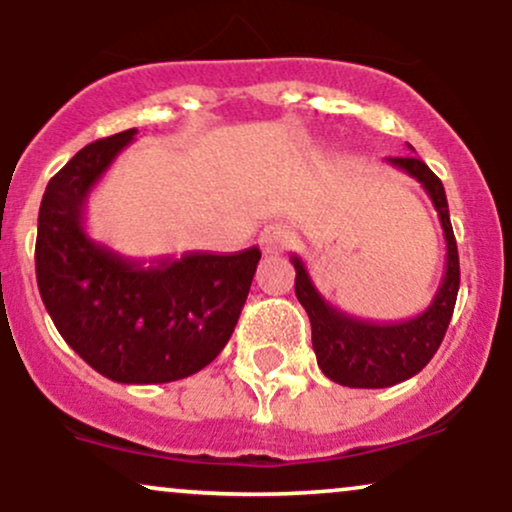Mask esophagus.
<instances>
[{"label": "esophagus", "instance_id": "obj_1", "mask_svg": "<svg viewBox=\"0 0 512 512\" xmlns=\"http://www.w3.org/2000/svg\"><path fill=\"white\" fill-rule=\"evenodd\" d=\"M291 245V228L284 223H269L260 233V248L267 255H279Z\"/></svg>", "mask_w": 512, "mask_h": 512}]
</instances>
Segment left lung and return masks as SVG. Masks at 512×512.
<instances>
[{"instance_id": "8db88e82", "label": "left lung", "mask_w": 512, "mask_h": 512, "mask_svg": "<svg viewBox=\"0 0 512 512\" xmlns=\"http://www.w3.org/2000/svg\"><path fill=\"white\" fill-rule=\"evenodd\" d=\"M407 146L411 149V144ZM387 163L421 182L438 211L440 226H443L445 272L436 296L424 313L402 322H383V325L358 320L325 301V296L317 291L310 279L301 257L291 255V264L296 269V298L301 301L310 317V327H313L317 366L334 383L363 387V390L404 383L411 375L424 370L443 342L452 310H455L457 291H460V257H457L443 182L419 156L387 158Z\"/></svg>"}]
</instances>
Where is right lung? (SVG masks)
<instances>
[{"label": "right lung", "mask_w": 512, "mask_h": 512, "mask_svg": "<svg viewBox=\"0 0 512 512\" xmlns=\"http://www.w3.org/2000/svg\"><path fill=\"white\" fill-rule=\"evenodd\" d=\"M134 134L125 129L84 146L48 182L35 276L57 332L93 370L125 385L173 383L221 354L262 252L144 262L93 238L86 231L88 195Z\"/></svg>", "instance_id": "right-lung-1"}]
</instances>
